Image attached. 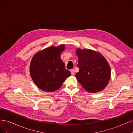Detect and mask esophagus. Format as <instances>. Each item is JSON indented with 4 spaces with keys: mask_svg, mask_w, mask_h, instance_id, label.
I'll use <instances>...</instances> for the list:
<instances>
[{
    "mask_svg": "<svg viewBox=\"0 0 133 133\" xmlns=\"http://www.w3.org/2000/svg\"><path fill=\"white\" fill-rule=\"evenodd\" d=\"M70 72H71V75H74V74H75V72H74V70H73V69H71V70H70Z\"/></svg>",
    "mask_w": 133,
    "mask_h": 133,
    "instance_id": "esophagus-1",
    "label": "esophagus"
}]
</instances>
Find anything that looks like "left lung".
<instances>
[{"label": "left lung", "mask_w": 133, "mask_h": 133, "mask_svg": "<svg viewBox=\"0 0 133 133\" xmlns=\"http://www.w3.org/2000/svg\"><path fill=\"white\" fill-rule=\"evenodd\" d=\"M79 71L75 77L84 89L90 92L102 91L111 78V69L106 59L99 52L77 48Z\"/></svg>", "instance_id": "1"}]
</instances>
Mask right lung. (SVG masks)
Returning a JSON list of instances; mask_svg holds the SVG:
<instances>
[{
    "label": "right lung",
    "instance_id": "right-lung-1",
    "mask_svg": "<svg viewBox=\"0 0 133 133\" xmlns=\"http://www.w3.org/2000/svg\"><path fill=\"white\" fill-rule=\"evenodd\" d=\"M65 49L64 44L51 46L38 51L33 56L30 64V74L39 89L46 92L54 91L59 89L71 75L60 58Z\"/></svg>",
    "mask_w": 133,
    "mask_h": 133
}]
</instances>
